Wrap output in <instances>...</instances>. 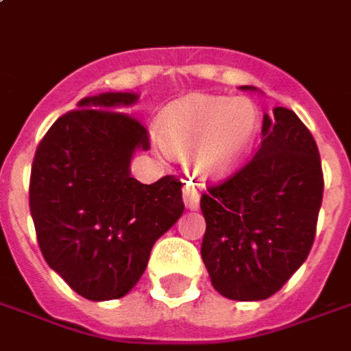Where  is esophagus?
Instances as JSON below:
<instances>
[{"label": "esophagus", "mask_w": 351, "mask_h": 351, "mask_svg": "<svg viewBox=\"0 0 351 351\" xmlns=\"http://www.w3.org/2000/svg\"><path fill=\"white\" fill-rule=\"evenodd\" d=\"M199 192L193 188V186H186L182 190V199L184 205H186V209H197V205H199Z\"/></svg>", "instance_id": "obj_1"}]
</instances>
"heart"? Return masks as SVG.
I'll return each mask as SVG.
<instances>
[{"label": "heart", "mask_w": 351, "mask_h": 351, "mask_svg": "<svg viewBox=\"0 0 351 351\" xmlns=\"http://www.w3.org/2000/svg\"><path fill=\"white\" fill-rule=\"evenodd\" d=\"M258 129L261 112L249 99L193 95L163 114L158 141L171 156L190 159L201 182H220L247 163Z\"/></svg>", "instance_id": "obj_1"}]
</instances>
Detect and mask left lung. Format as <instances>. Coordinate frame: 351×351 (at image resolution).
Listing matches in <instances>:
<instances>
[{
	"label": "left lung",
	"mask_w": 351,
	"mask_h": 351,
	"mask_svg": "<svg viewBox=\"0 0 351 351\" xmlns=\"http://www.w3.org/2000/svg\"><path fill=\"white\" fill-rule=\"evenodd\" d=\"M321 199L323 171L312 133L293 110L274 108L264 114L251 161L201 197L207 222L201 258L213 287L239 302L278 293L308 258Z\"/></svg>",
	"instance_id": "1"
}]
</instances>
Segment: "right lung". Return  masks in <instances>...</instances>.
<instances>
[{"label":"right lung","mask_w":351,"mask_h":351,"mask_svg":"<svg viewBox=\"0 0 351 351\" xmlns=\"http://www.w3.org/2000/svg\"><path fill=\"white\" fill-rule=\"evenodd\" d=\"M136 93H100L58 117L39 142L30 178V213L39 249L77 295L116 300L142 278L154 243L182 217L175 176L142 184L134 152L150 138L123 114Z\"/></svg>","instance_id":"obj_1"}]
</instances>
